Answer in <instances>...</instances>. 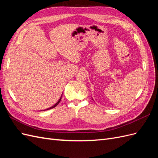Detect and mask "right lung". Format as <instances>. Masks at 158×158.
Here are the masks:
<instances>
[{"instance_id": "obj_1", "label": "right lung", "mask_w": 158, "mask_h": 158, "mask_svg": "<svg viewBox=\"0 0 158 158\" xmlns=\"http://www.w3.org/2000/svg\"><path fill=\"white\" fill-rule=\"evenodd\" d=\"M61 98H62V96L60 98V99H59V101L58 102H57L55 105H54V106H52V107H49V108H48V109H45V110H44V111H45V110H49V109H52V108H54V107H55L56 106H57V105H58L59 103H60V102L61 101Z\"/></svg>"}]
</instances>
